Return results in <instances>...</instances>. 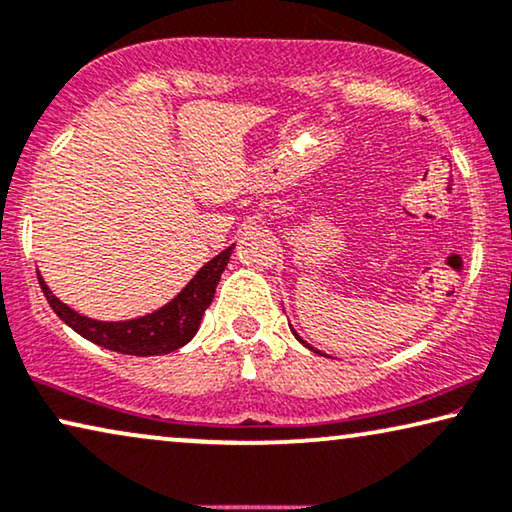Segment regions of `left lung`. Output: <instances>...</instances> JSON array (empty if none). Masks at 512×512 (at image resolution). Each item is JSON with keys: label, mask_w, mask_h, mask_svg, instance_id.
<instances>
[{"label": "left lung", "mask_w": 512, "mask_h": 512, "mask_svg": "<svg viewBox=\"0 0 512 512\" xmlns=\"http://www.w3.org/2000/svg\"><path fill=\"white\" fill-rule=\"evenodd\" d=\"M290 329H292V327H290ZM292 334H294V336H297V341H299V343H304V345H306V348H308V350H313V352H318V355H325V352H320V350H315V348H313V345H311V343H306V341H304V338H301V336H299V334H297V331H294V329H292ZM325 357H327V355H325Z\"/></svg>", "instance_id": "1"}]
</instances>
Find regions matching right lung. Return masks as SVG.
<instances>
[{"instance_id": "add662e5", "label": "right lung", "mask_w": 512, "mask_h": 512, "mask_svg": "<svg viewBox=\"0 0 512 512\" xmlns=\"http://www.w3.org/2000/svg\"><path fill=\"white\" fill-rule=\"evenodd\" d=\"M234 246L222 250L215 255L211 262H206L201 269L194 273V278L187 283L181 292L176 294L169 304H164L160 311H153L148 315L134 320H120V322H104L92 320L85 315L76 313L74 308L62 304L60 299L50 292L46 280L39 276V285L43 294H46L48 304L57 313L64 325H69L76 334H81L88 341L109 348L113 352H122V355H136V357H150V355H167L183 348L190 343L194 334L199 331L204 311L211 306L215 287L220 283L222 271L232 257Z\"/></svg>"}]
</instances>
